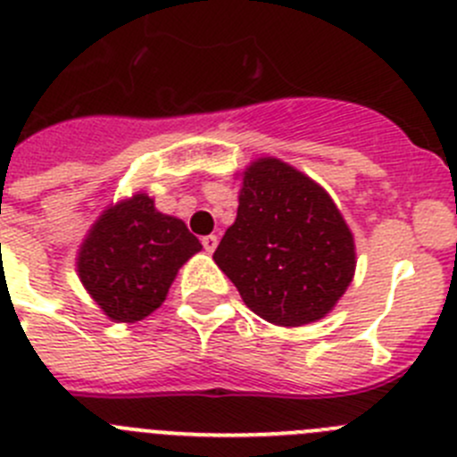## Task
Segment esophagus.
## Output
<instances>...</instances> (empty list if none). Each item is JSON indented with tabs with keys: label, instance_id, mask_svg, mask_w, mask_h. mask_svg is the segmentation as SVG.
Segmentation results:
<instances>
[{
	"label": "esophagus",
	"instance_id": "esophagus-1",
	"mask_svg": "<svg viewBox=\"0 0 457 457\" xmlns=\"http://www.w3.org/2000/svg\"><path fill=\"white\" fill-rule=\"evenodd\" d=\"M201 243H203V247H205V252H214L216 250V245H219V238L214 237V234H207V237H203L201 238Z\"/></svg>",
	"mask_w": 457,
	"mask_h": 457
}]
</instances>
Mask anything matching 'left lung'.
Returning a JSON list of instances; mask_svg holds the SVG:
<instances>
[{
    "label": "left lung",
    "instance_id": "left-lung-1",
    "mask_svg": "<svg viewBox=\"0 0 457 457\" xmlns=\"http://www.w3.org/2000/svg\"><path fill=\"white\" fill-rule=\"evenodd\" d=\"M243 303L274 326L326 317L355 277V238L330 194L278 158L250 162L214 252Z\"/></svg>",
    "mask_w": 457,
    "mask_h": 457
}]
</instances>
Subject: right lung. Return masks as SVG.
<instances>
[{
    "mask_svg": "<svg viewBox=\"0 0 457 457\" xmlns=\"http://www.w3.org/2000/svg\"><path fill=\"white\" fill-rule=\"evenodd\" d=\"M203 245L180 219L138 192L109 205L78 250V277L97 308L134 323L161 308L179 270Z\"/></svg>",
    "mask_w": 457,
    "mask_h": 457,
    "instance_id": "1",
    "label": "right lung"
}]
</instances>
